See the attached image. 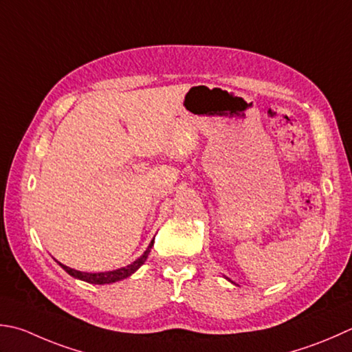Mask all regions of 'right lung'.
Masks as SVG:
<instances>
[{"mask_svg":"<svg viewBox=\"0 0 352 352\" xmlns=\"http://www.w3.org/2000/svg\"><path fill=\"white\" fill-rule=\"evenodd\" d=\"M154 245V239L151 241V244L148 245V249L143 252V254L140 258H137L134 263H131L129 265H125V267H120L117 268V270H111V272H100V273H85V272H79V270H74V268H70L67 267L64 264L60 263H56L64 268V270L70 274V276L76 278V279H80V280H85L88 282V284H96V285H103V284H113V282H117V280H122L125 278H129L131 274L135 273L139 268L144 264V261H146L148 254L151 252V249H153Z\"/></svg>","mask_w":352,"mask_h":352,"instance_id":"1","label":"right lung"}]
</instances>
